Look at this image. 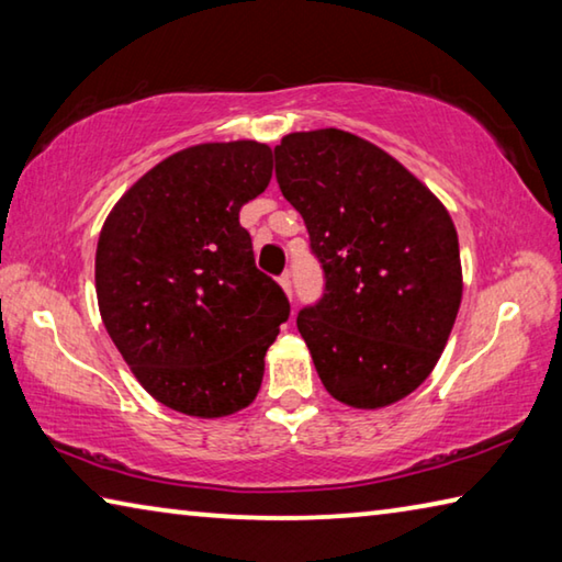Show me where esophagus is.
Listing matches in <instances>:
<instances>
[{
    "instance_id": "1",
    "label": "esophagus",
    "mask_w": 562,
    "mask_h": 562,
    "mask_svg": "<svg viewBox=\"0 0 562 562\" xmlns=\"http://www.w3.org/2000/svg\"><path fill=\"white\" fill-rule=\"evenodd\" d=\"M280 288L284 290V294H288L290 302H292V282H290V274L288 272H284L282 278H280Z\"/></svg>"
}]
</instances>
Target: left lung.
Returning <instances> with one entry per match:
<instances>
[{
	"mask_svg": "<svg viewBox=\"0 0 562 562\" xmlns=\"http://www.w3.org/2000/svg\"><path fill=\"white\" fill-rule=\"evenodd\" d=\"M274 164L327 278L297 317L322 384L351 408L402 402L434 372L461 307L449 211L394 156L341 128L288 133Z\"/></svg>",
	"mask_w": 562,
	"mask_h": 562,
	"instance_id": "obj_1",
	"label": "left lung"
}]
</instances>
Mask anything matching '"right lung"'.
<instances>
[{
  "label": "right lung",
  "mask_w": 562,
  "mask_h": 562,
  "mask_svg": "<svg viewBox=\"0 0 562 562\" xmlns=\"http://www.w3.org/2000/svg\"><path fill=\"white\" fill-rule=\"evenodd\" d=\"M270 178L268 144L188 146L140 176L103 221V327L140 386L173 412L231 416L260 392L290 302L255 268L240 207Z\"/></svg>",
  "instance_id": "right-lung-1"
}]
</instances>
